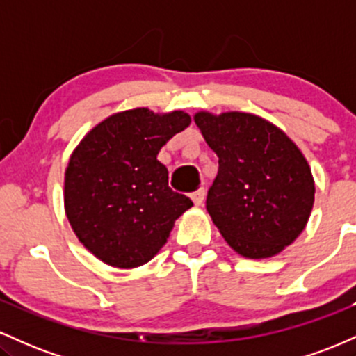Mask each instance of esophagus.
Segmentation results:
<instances>
[{"label": "esophagus", "instance_id": "obj_1", "mask_svg": "<svg viewBox=\"0 0 356 356\" xmlns=\"http://www.w3.org/2000/svg\"><path fill=\"white\" fill-rule=\"evenodd\" d=\"M204 197H206V191H204V189H197V191H194L191 194L192 202H194L195 206H201V204L204 202Z\"/></svg>", "mask_w": 356, "mask_h": 356}]
</instances>
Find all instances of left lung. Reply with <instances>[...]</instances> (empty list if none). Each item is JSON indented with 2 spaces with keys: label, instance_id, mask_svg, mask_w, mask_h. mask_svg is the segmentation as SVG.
<instances>
[{
  "label": "left lung",
  "instance_id": "1",
  "mask_svg": "<svg viewBox=\"0 0 356 356\" xmlns=\"http://www.w3.org/2000/svg\"><path fill=\"white\" fill-rule=\"evenodd\" d=\"M195 125L219 157L207 192L212 222L249 259L280 254L303 232L314 202L308 161L281 129L244 112H197Z\"/></svg>",
  "mask_w": 356,
  "mask_h": 356
}]
</instances>
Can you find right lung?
<instances>
[{"label":"right lung","instance_id":"add662e5","mask_svg":"<svg viewBox=\"0 0 356 356\" xmlns=\"http://www.w3.org/2000/svg\"><path fill=\"white\" fill-rule=\"evenodd\" d=\"M191 124L189 113L145 107L117 112L75 147L65 170V214L102 263L130 269L149 263L192 201L169 187L159 150Z\"/></svg>","mask_w":356,"mask_h":356}]
</instances>
